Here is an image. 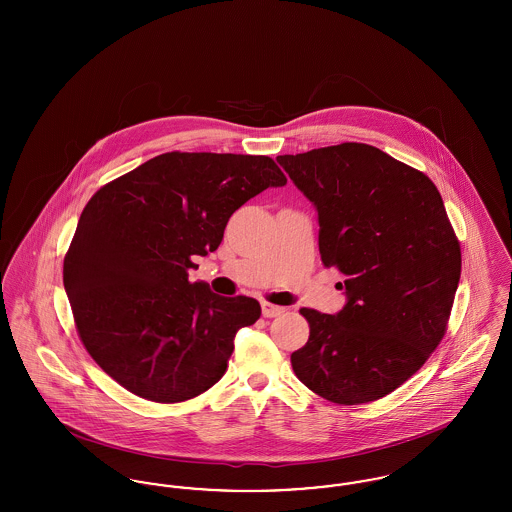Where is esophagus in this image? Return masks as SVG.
Listing matches in <instances>:
<instances>
[{"label":"esophagus","instance_id":"1","mask_svg":"<svg viewBox=\"0 0 512 512\" xmlns=\"http://www.w3.org/2000/svg\"><path fill=\"white\" fill-rule=\"evenodd\" d=\"M261 311H263V317H278V315L284 313V307H278V305H272V303H268V301H263V303H261Z\"/></svg>","mask_w":512,"mask_h":512}]
</instances>
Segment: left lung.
<instances>
[{
	"label": "left lung",
	"instance_id": "obj_1",
	"mask_svg": "<svg viewBox=\"0 0 512 512\" xmlns=\"http://www.w3.org/2000/svg\"><path fill=\"white\" fill-rule=\"evenodd\" d=\"M276 161L317 207L324 267L345 280L338 315L315 309L295 376L338 405L376 401L428 361L447 330L461 245L436 184L378 147L345 142Z\"/></svg>",
	"mask_w": 512,
	"mask_h": 512
}]
</instances>
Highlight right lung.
Segmentation results:
<instances>
[{"label": "right lung", "mask_w": 512, "mask_h": 512, "mask_svg": "<svg viewBox=\"0 0 512 512\" xmlns=\"http://www.w3.org/2000/svg\"><path fill=\"white\" fill-rule=\"evenodd\" d=\"M286 182L265 155L171 151L88 201L63 284L86 351L122 388L180 403L219 382L236 332L255 324L261 305L190 282L192 257L219 247L245 201Z\"/></svg>", "instance_id": "right-lung-1"}]
</instances>
